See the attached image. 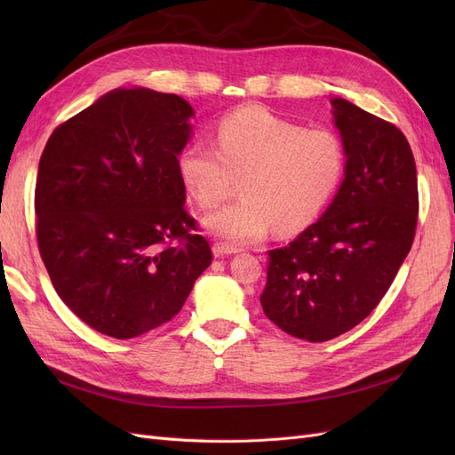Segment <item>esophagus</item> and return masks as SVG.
Returning <instances> with one entry per match:
<instances>
[{
	"instance_id": "1",
	"label": "esophagus",
	"mask_w": 455,
	"mask_h": 455,
	"mask_svg": "<svg viewBox=\"0 0 455 455\" xmlns=\"http://www.w3.org/2000/svg\"><path fill=\"white\" fill-rule=\"evenodd\" d=\"M212 252H214L216 258H224V256L235 254L237 249H233V246H229V244H226V243H214V244H212Z\"/></svg>"
}]
</instances>
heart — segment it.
Returning a JSON list of instances; mask_svg holds the SVG:
<instances>
[{
  "instance_id": "b5f03b06",
  "label": "heart",
  "mask_w": 455,
  "mask_h": 455,
  "mask_svg": "<svg viewBox=\"0 0 455 455\" xmlns=\"http://www.w3.org/2000/svg\"><path fill=\"white\" fill-rule=\"evenodd\" d=\"M216 148L189 142L178 174L203 209H214L241 189V199L203 224L222 243L243 246L275 228L291 235L307 228L332 199L346 172V144L330 129H306L259 106L220 119Z\"/></svg>"
}]
</instances>
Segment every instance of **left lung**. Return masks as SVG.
I'll return each mask as SVG.
<instances>
[{
  "instance_id": "8db88e82",
  "label": "left lung",
  "mask_w": 455,
  "mask_h": 455,
  "mask_svg": "<svg viewBox=\"0 0 455 455\" xmlns=\"http://www.w3.org/2000/svg\"><path fill=\"white\" fill-rule=\"evenodd\" d=\"M346 178L319 222L269 251L259 296L286 334L328 341L364 321L389 291L418 226V174L406 136L346 99H332Z\"/></svg>"
}]
</instances>
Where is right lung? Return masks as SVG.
Instances as JSON below:
<instances>
[{"label": "right lung", "instance_id": "1", "mask_svg": "<svg viewBox=\"0 0 455 455\" xmlns=\"http://www.w3.org/2000/svg\"><path fill=\"white\" fill-rule=\"evenodd\" d=\"M189 117L178 94L116 89L54 129L41 154L39 254L96 332L131 339L169 323L211 266L178 174Z\"/></svg>", "mask_w": 455, "mask_h": 455}]
</instances>
